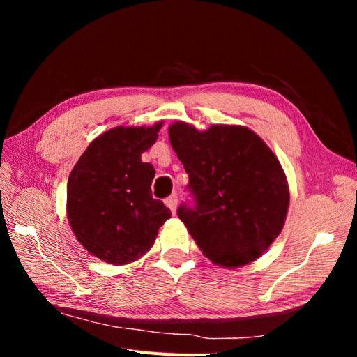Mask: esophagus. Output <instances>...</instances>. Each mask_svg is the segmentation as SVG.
Returning a JSON list of instances; mask_svg holds the SVG:
<instances>
[{
	"instance_id": "obj_1",
	"label": "esophagus",
	"mask_w": 357,
	"mask_h": 357,
	"mask_svg": "<svg viewBox=\"0 0 357 357\" xmlns=\"http://www.w3.org/2000/svg\"><path fill=\"white\" fill-rule=\"evenodd\" d=\"M177 202H178L177 195H171V197H168V198L165 199V204L168 205V208L171 210L172 214H174L176 210H177Z\"/></svg>"
}]
</instances>
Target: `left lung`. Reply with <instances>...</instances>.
Masks as SVG:
<instances>
[{
    "label": "left lung",
    "instance_id": "8db88e82",
    "mask_svg": "<svg viewBox=\"0 0 357 357\" xmlns=\"http://www.w3.org/2000/svg\"><path fill=\"white\" fill-rule=\"evenodd\" d=\"M169 142L189 176L188 199L177 215L215 265L253 262L282 232L289 188L278 159L244 126L189 123L168 128Z\"/></svg>",
    "mask_w": 357,
    "mask_h": 357
}]
</instances>
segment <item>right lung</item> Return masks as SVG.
I'll list each match as a JSON object with an SVG mask.
<instances>
[{
    "label": "right lung",
    "instance_id": "right-lung-1",
    "mask_svg": "<svg viewBox=\"0 0 357 357\" xmlns=\"http://www.w3.org/2000/svg\"><path fill=\"white\" fill-rule=\"evenodd\" d=\"M160 128H113L93 139L70 172L71 229L86 250L107 264L125 265L143 256L171 218L167 205L152 197L153 165L142 160Z\"/></svg>",
    "mask_w": 357,
    "mask_h": 357
}]
</instances>
